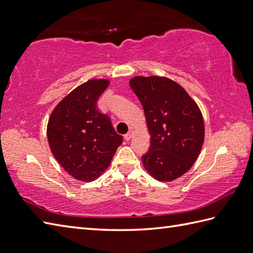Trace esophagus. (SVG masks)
Instances as JSON below:
<instances>
[{
    "label": "esophagus",
    "mask_w": 253,
    "mask_h": 253,
    "mask_svg": "<svg viewBox=\"0 0 253 253\" xmlns=\"http://www.w3.org/2000/svg\"><path fill=\"white\" fill-rule=\"evenodd\" d=\"M132 137H133V131H132V130H130L129 132H127V133L125 134V136H124L125 140H127V141L130 140Z\"/></svg>",
    "instance_id": "1"
}]
</instances>
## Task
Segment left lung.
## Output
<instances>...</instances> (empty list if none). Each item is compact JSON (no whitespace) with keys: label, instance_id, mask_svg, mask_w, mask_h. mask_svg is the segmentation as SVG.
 Wrapping results in <instances>:
<instances>
[{"label":"left lung","instance_id":"obj_1","mask_svg":"<svg viewBox=\"0 0 253 253\" xmlns=\"http://www.w3.org/2000/svg\"><path fill=\"white\" fill-rule=\"evenodd\" d=\"M129 85L142 104L150 132V149L141 157L143 167L161 182L180 178L203 148L201 109L183 87L165 76H133Z\"/></svg>","mask_w":253,"mask_h":253}]
</instances>
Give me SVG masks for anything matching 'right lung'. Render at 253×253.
<instances>
[{"mask_svg": "<svg viewBox=\"0 0 253 253\" xmlns=\"http://www.w3.org/2000/svg\"><path fill=\"white\" fill-rule=\"evenodd\" d=\"M109 84L107 79H92L74 88L56 105L47 123L52 155L79 181L98 179L123 142L110 117L97 107Z\"/></svg>", "mask_w": 253, "mask_h": 253, "instance_id": "obj_1", "label": "right lung"}]
</instances>
